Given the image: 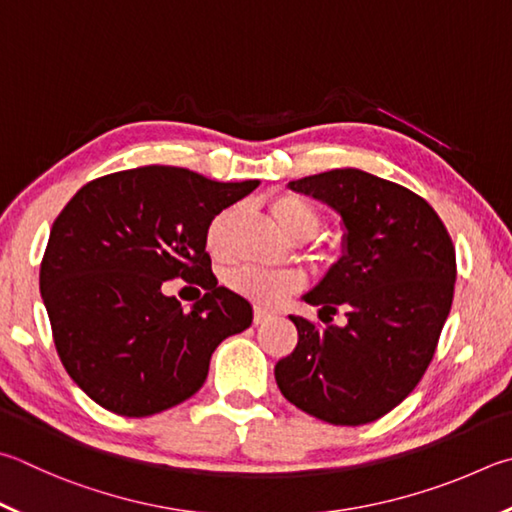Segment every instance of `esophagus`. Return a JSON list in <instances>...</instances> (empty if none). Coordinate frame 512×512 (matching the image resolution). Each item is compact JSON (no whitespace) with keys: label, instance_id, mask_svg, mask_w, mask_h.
Wrapping results in <instances>:
<instances>
[{"label":"esophagus","instance_id":"esophagus-1","mask_svg":"<svg viewBox=\"0 0 512 512\" xmlns=\"http://www.w3.org/2000/svg\"><path fill=\"white\" fill-rule=\"evenodd\" d=\"M271 318H273V315L268 313V311H264V309H255L253 311V322L255 324H264V322H268Z\"/></svg>","mask_w":512,"mask_h":512}]
</instances>
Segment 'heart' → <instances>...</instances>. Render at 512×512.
<instances>
[{"instance_id": "heart-1", "label": "heart", "mask_w": 512, "mask_h": 512, "mask_svg": "<svg viewBox=\"0 0 512 512\" xmlns=\"http://www.w3.org/2000/svg\"><path fill=\"white\" fill-rule=\"evenodd\" d=\"M268 210L275 224L288 239L309 241L322 226L320 210L300 194H277L268 201ZM235 208H226L210 219L206 228V248L212 257L224 259L230 255V226L235 219ZM340 259L338 248H322L318 262L322 266H336ZM224 284L232 293L246 297L257 306H277L284 297L302 286V277L293 271H264L257 266H232L224 273Z\"/></svg>"}]
</instances>
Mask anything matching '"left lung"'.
<instances>
[{"instance_id": "left-lung-1", "label": "left lung", "mask_w": 512, "mask_h": 512, "mask_svg": "<svg viewBox=\"0 0 512 512\" xmlns=\"http://www.w3.org/2000/svg\"><path fill=\"white\" fill-rule=\"evenodd\" d=\"M288 188L340 212L347 255L304 297L327 327L291 315L297 347L275 365L277 387L320 421L371 423L414 392L434 358L457 280L452 237L416 192L353 167ZM340 308L342 330L330 324Z\"/></svg>"}]
</instances>
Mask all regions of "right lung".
Listing matches in <instances>:
<instances>
[{
  "label": "right lung",
  "instance_id": "1",
  "mask_svg": "<svg viewBox=\"0 0 512 512\" xmlns=\"http://www.w3.org/2000/svg\"><path fill=\"white\" fill-rule=\"evenodd\" d=\"M257 185L147 165L89 181L55 217L40 291L55 351L91 401L134 418L170 410L206 383L219 342L250 327L248 300L217 286L206 228ZM174 276L207 291L190 312L162 295Z\"/></svg>",
  "mask_w": 512,
  "mask_h": 512
}]
</instances>
